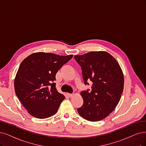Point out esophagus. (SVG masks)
I'll return each mask as SVG.
<instances>
[{
  "mask_svg": "<svg viewBox=\"0 0 146 146\" xmlns=\"http://www.w3.org/2000/svg\"><path fill=\"white\" fill-rule=\"evenodd\" d=\"M73 94H70V93H67V96L69 97V98H71V97L73 96Z\"/></svg>",
  "mask_w": 146,
  "mask_h": 146,
  "instance_id": "1",
  "label": "esophagus"
}]
</instances>
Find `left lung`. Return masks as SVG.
Wrapping results in <instances>:
<instances>
[{"instance_id":"left-lung-1","label":"left lung","mask_w":146,"mask_h":146,"mask_svg":"<svg viewBox=\"0 0 146 146\" xmlns=\"http://www.w3.org/2000/svg\"><path fill=\"white\" fill-rule=\"evenodd\" d=\"M81 67L85 85L92 82L91 90L80 93L84 104L79 114L90 121L106 118L115 108L121 98L124 76L119 64L106 52H91L74 56Z\"/></svg>"}]
</instances>
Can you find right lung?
Here are the masks:
<instances>
[{
	"instance_id": "add662e5",
	"label": "right lung",
	"mask_w": 146,
	"mask_h": 146,
	"mask_svg": "<svg viewBox=\"0 0 146 146\" xmlns=\"http://www.w3.org/2000/svg\"><path fill=\"white\" fill-rule=\"evenodd\" d=\"M72 57V55L36 52L21 62L15 76L14 89L21 104L31 115L42 119L57 112L65 97L56 88L55 76Z\"/></svg>"
}]
</instances>
